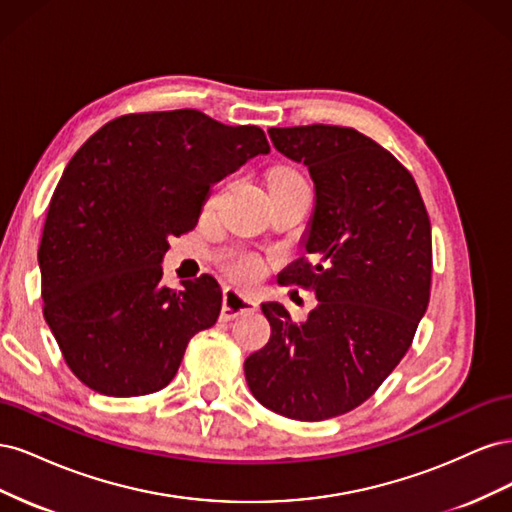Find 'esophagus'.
I'll list each match as a JSON object with an SVG mask.
<instances>
[{
	"mask_svg": "<svg viewBox=\"0 0 512 512\" xmlns=\"http://www.w3.org/2000/svg\"><path fill=\"white\" fill-rule=\"evenodd\" d=\"M256 301L245 297V294L237 292L235 288H226L224 290V303H222V320H235L241 314L247 312H256Z\"/></svg>",
	"mask_w": 512,
	"mask_h": 512,
	"instance_id": "obj_1",
	"label": "esophagus"
}]
</instances>
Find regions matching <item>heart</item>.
Returning <instances> with one entry per match:
<instances>
[{
  "label": "heart",
  "mask_w": 512,
  "mask_h": 512,
  "mask_svg": "<svg viewBox=\"0 0 512 512\" xmlns=\"http://www.w3.org/2000/svg\"><path fill=\"white\" fill-rule=\"evenodd\" d=\"M273 175H292V173H290V170L280 168V170H275ZM213 203H215V196L209 198V207ZM228 273L241 284H254L258 277L262 275V262H260V258H256L252 254H239L237 258H232L228 262Z\"/></svg>",
  "instance_id": "heart-1"
}]
</instances>
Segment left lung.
I'll list each match as a JSON object with an SVG mask.
<instances>
[{
    "label": "left lung",
    "mask_w": 512,
    "mask_h": 512,
    "mask_svg": "<svg viewBox=\"0 0 512 512\" xmlns=\"http://www.w3.org/2000/svg\"><path fill=\"white\" fill-rule=\"evenodd\" d=\"M275 149L303 162L316 207L280 284L314 290L305 322L262 303L269 344L245 359L262 406L324 421L361 406L408 352L431 288V224L408 170L369 136L342 126L271 128Z\"/></svg>",
    "instance_id": "left-lung-1"
}]
</instances>
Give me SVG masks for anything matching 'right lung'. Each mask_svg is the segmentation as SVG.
Instances as JSON below:
<instances>
[{
  "instance_id": "1",
  "label": "right lung",
  "mask_w": 512,
  "mask_h": 512,
  "mask_svg": "<svg viewBox=\"0 0 512 512\" xmlns=\"http://www.w3.org/2000/svg\"><path fill=\"white\" fill-rule=\"evenodd\" d=\"M269 151L256 126L181 108L117 117L74 153L38 265L44 320L89 389L136 397L175 378L190 339L218 320L222 290L211 275L162 286L168 239L196 226L213 183Z\"/></svg>"
}]
</instances>
